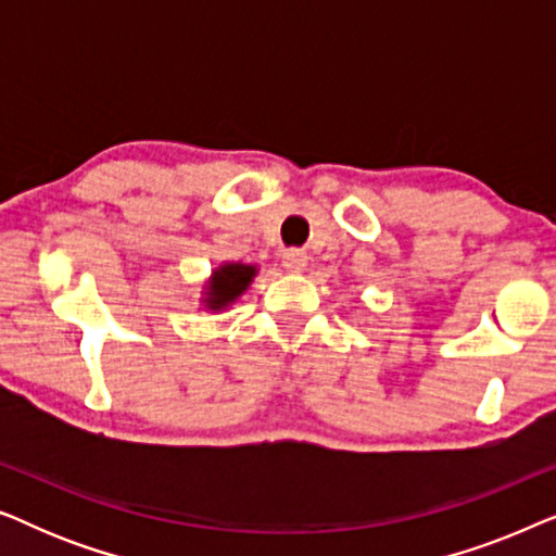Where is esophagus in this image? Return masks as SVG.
I'll use <instances>...</instances> for the list:
<instances>
[{"label":"esophagus","mask_w":556,"mask_h":556,"mask_svg":"<svg viewBox=\"0 0 556 556\" xmlns=\"http://www.w3.org/2000/svg\"><path fill=\"white\" fill-rule=\"evenodd\" d=\"M306 265H308V255L303 253V250H286L283 253V268L288 273L306 270Z\"/></svg>","instance_id":"obj_1"}]
</instances>
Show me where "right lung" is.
I'll return each mask as SVG.
<instances>
[{"mask_svg":"<svg viewBox=\"0 0 556 556\" xmlns=\"http://www.w3.org/2000/svg\"><path fill=\"white\" fill-rule=\"evenodd\" d=\"M257 276V265L248 263H223L219 268L212 270L207 283L202 291V306L207 311H225L248 291L253 278Z\"/></svg>","mask_w":556,"mask_h":556,"instance_id":"1","label":"right lung"}]
</instances>
